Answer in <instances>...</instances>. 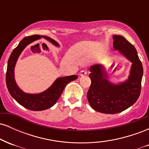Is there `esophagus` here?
<instances>
[{"mask_svg": "<svg viewBox=\"0 0 149 149\" xmlns=\"http://www.w3.org/2000/svg\"><path fill=\"white\" fill-rule=\"evenodd\" d=\"M87 73H88V72H87L85 70H82V71L80 72V76H85V75H87Z\"/></svg>", "mask_w": 149, "mask_h": 149, "instance_id": "esophagus-1", "label": "esophagus"}]
</instances>
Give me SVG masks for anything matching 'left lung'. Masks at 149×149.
Instances as JSON below:
<instances>
[{
	"instance_id": "left-lung-1",
	"label": "left lung",
	"mask_w": 149,
	"mask_h": 149,
	"mask_svg": "<svg viewBox=\"0 0 149 149\" xmlns=\"http://www.w3.org/2000/svg\"><path fill=\"white\" fill-rule=\"evenodd\" d=\"M113 48L132 63L126 80L115 84L109 80L103 64L90 66L91 85L87 97L94 110L107 114L122 112L133 105L141 92L143 66L135 47L121 36H113Z\"/></svg>"
}]
</instances>
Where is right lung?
Wrapping results in <instances>:
<instances>
[{"label":"right lung","instance_id":"right-lung-1","mask_svg":"<svg viewBox=\"0 0 149 149\" xmlns=\"http://www.w3.org/2000/svg\"><path fill=\"white\" fill-rule=\"evenodd\" d=\"M41 38H44L56 47L59 46L57 41L49 37L34 35L24 38L10 54L6 73V85L10 95L22 107L36 111L46 110L54 106L59 100L66 85L78 78V76L75 75L58 78L49 88L38 94L26 93L19 88L15 79V67L18 58L27 45Z\"/></svg>","mask_w":149,"mask_h":149}]
</instances>
